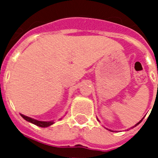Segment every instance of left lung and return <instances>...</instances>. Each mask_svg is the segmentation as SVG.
<instances>
[{"label":"left lung","instance_id":"1","mask_svg":"<svg viewBox=\"0 0 158 158\" xmlns=\"http://www.w3.org/2000/svg\"><path fill=\"white\" fill-rule=\"evenodd\" d=\"M143 118H144V117H143V118H142V119H141V120H140V121H139V123H136V124H135V126H133V127H131V128H134V127H136V126H138V125H139V123H141V122H142V119H143ZM98 121H99V120H98ZM131 128H130V129H131ZM107 130H108V131H111V130H109V129H107Z\"/></svg>","mask_w":158,"mask_h":158}]
</instances>
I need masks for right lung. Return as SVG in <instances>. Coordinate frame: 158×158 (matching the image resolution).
<instances>
[{"mask_svg": "<svg viewBox=\"0 0 158 158\" xmlns=\"http://www.w3.org/2000/svg\"><path fill=\"white\" fill-rule=\"evenodd\" d=\"M20 115H21L26 121H27V122L29 123H31L35 124L36 126L40 127H47L51 126L52 124L54 123V121H40L37 120V119H35V118H31V117L27 116V115H23V114H20ZM62 118H61L60 119H62Z\"/></svg>", "mask_w": 158, "mask_h": 158, "instance_id": "1", "label": "right lung"}]
</instances>
